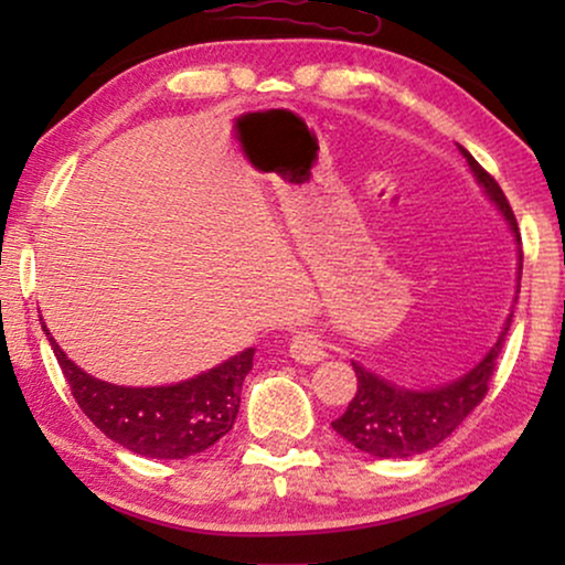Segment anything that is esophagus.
<instances>
[{
	"mask_svg": "<svg viewBox=\"0 0 565 565\" xmlns=\"http://www.w3.org/2000/svg\"><path fill=\"white\" fill-rule=\"evenodd\" d=\"M290 358L300 362V365H316V362L327 360L329 352H327V344L319 339V334H311V331H298L290 342Z\"/></svg>",
	"mask_w": 565,
	"mask_h": 565,
	"instance_id": "34e87169",
	"label": "esophagus"
}]
</instances>
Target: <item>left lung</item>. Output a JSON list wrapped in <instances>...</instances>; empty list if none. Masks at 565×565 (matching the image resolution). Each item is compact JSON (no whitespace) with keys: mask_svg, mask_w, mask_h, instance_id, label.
Masks as SVG:
<instances>
[{"mask_svg":"<svg viewBox=\"0 0 565 565\" xmlns=\"http://www.w3.org/2000/svg\"><path fill=\"white\" fill-rule=\"evenodd\" d=\"M458 149L466 157L478 188L491 200L514 236L516 290L512 303H516V292H520L522 280V238L520 228H516V218L497 180L462 146H458ZM512 316L514 306L499 331L497 342L489 347V352L473 367L466 370L460 377H455V381L435 385V388H406V385L393 383L388 377L377 375L352 360L354 375H358V393H354L347 412L337 422H331V427L337 429L339 437H344L347 443L358 447V450L381 460L414 458V455L427 452L439 443H445L468 419V414L481 404L486 391H489L493 365H497Z\"/></svg>","mask_w":565,"mask_h":565,"instance_id":"left-lung-1","label":"left lung"}]
</instances>
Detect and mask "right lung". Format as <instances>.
<instances>
[{
    "label": "right lung",
    "mask_w": 565,
    "mask_h": 565,
    "mask_svg": "<svg viewBox=\"0 0 565 565\" xmlns=\"http://www.w3.org/2000/svg\"><path fill=\"white\" fill-rule=\"evenodd\" d=\"M43 331L72 385L76 404L105 437L126 450L143 458L182 460L213 447L234 427L254 347L188 381L136 388L89 375L66 358L45 321Z\"/></svg>",
    "instance_id": "add662e5"
}]
</instances>
